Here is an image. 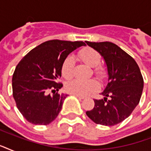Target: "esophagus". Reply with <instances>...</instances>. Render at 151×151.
I'll return each instance as SVG.
<instances>
[{
  "instance_id": "1",
  "label": "esophagus",
  "mask_w": 151,
  "mask_h": 151,
  "mask_svg": "<svg viewBox=\"0 0 151 151\" xmlns=\"http://www.w3.org/2000/svg\"><path fill=\"white\" fill-rule=\"evenodd\" d=\"M73 96H75L76 97H78V99H85V96H78V95H74L73 94Z\"/></svg>"
}]
</instances>
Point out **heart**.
Instances as JSON below:
<instances>
[{
  "label": "heart",
  "mask_w": 151,
  "mask_h": 151,
  "mask_svg": "<svg viewBox=\"0 0 151 151\" xmlns=\"http://www.w3.org/2000/svg\"><path fill=\"white\" fill-rule=\"evenodd\" d=\"M79 56L85 63L88 66L95 67L94 72L97 75L101 76L104 73L103 69L100 66H97L100 63L101 56L99 53L95 49L89 47L82 48L79 52ZM74 68V59L72 56L66 57L62 65V75L66 79H70L73 74ZM98 83L96 80L91 79L87 81L73 80L66 83L65 89L67 92L78 96H86L88 93L94 92L98 88Z\"/></svg>",
  "instance_id": "1"
}]
</instances>
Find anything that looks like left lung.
<instances>
[{"mask_svg":"<svg viewBox=\"0 0 151 151\" xmlns=\"http://www.w3.org/2000/svg\"><path fill=\"white\" fill-rule=\"evenodd\" d=\"M85 42L103 57L108 75L107 84L100 93L103 99H95L94 108L86 114L96 124H119L129 117L140 100L143 79L139 67L132 57L115 44Z\"/></svg>","mask_w":151,"mask_h":151,"instance_id":"8db88e82","label":"left lung"}]
</instances>
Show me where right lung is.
<instances>
[{"label": "right lung", "instance_id": "1", "mask_svg": "<svg viewBox=\"0 0 151 151\" xmlns=\"http://www.w3.org/2000/svg\"><path fill=\"white\" fill-rule=\"evenodd\" d=\"M86 45L83 41L52 40L41 44L25 55L12 76V92L17 108L34 124H50L59 115L68 96L58 93L62 65L70 53ZM51 90L52 95L48 94Z\"/></svg>", "mask_w": 151, "mask_h": 151}]
</instances>
